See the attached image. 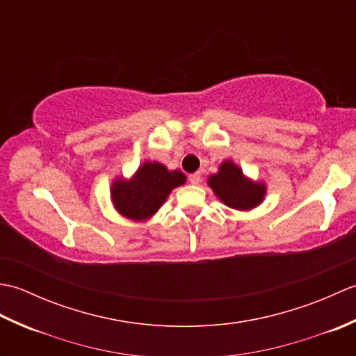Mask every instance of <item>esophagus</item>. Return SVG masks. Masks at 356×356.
Instances as JSON below:
<instances>
[{
	"mask_svg": "<svg viewBox=\"0 0 356 356\" xmlns=\"http://www.w3.org/2000/svg\"><path fill=\"white\" fill-rule=\"evenodd\" d=\"M200 180H202V174H200V172L190 174V182H191V185H199Z\"/></svg>",
	"mask_w": 356,
	"mask_h": 356,
	"instance_id": "34e87169",
	"label": "esophagus"
}]
</instances>
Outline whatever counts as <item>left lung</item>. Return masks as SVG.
<instances>
[{
  "label": "left lung",
  "instance_id": "1",
  "mask_svg": "<svg viewBox=\"0 0 356 356\" xmlns=\"http://www.w3.org/2000/svg\"><path fill=\"white\" fill-rule=\"evenodd\" d=\"M208 185L218 200L238 211H251L264 200L266 185L246 177L243 170L232 161H223L216 174L208 177Z\"/></svg>",
  "mask_w": 356,
  "mask_h": 356
}]
</instances>
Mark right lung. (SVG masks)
I'll return each instance as SVG.
<instances>
[{
  "label": "right lung",
  "instance_id": "obj_1",
  "mask_svg": "<svg viewBox=\"0 0 356 356\" xmlns=\"http://www.w3.org/2000/svg\"><path fill=\"white\" fill-rule=\"evenodd\" d=\"M185 182L186 176L182 171H170L161 162L145 161L131 179L113 180L110 197L120 216L133 222H145L161 209L174 188Z\"/></svg>",
  "mask_w": 356,
  "mask_h": 356
}]
</instances>
